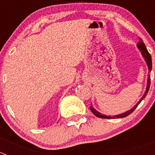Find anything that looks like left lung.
Returning <instances> with one entry per match:
<instances>
[{"label":"left lung","mask_w":155,"mask_h":155,"mask_svg":"<svg viewBox=\"0 0 155 155\" xmlns=\"http://www.w3.org/2000/svg\"><path fill=\"white\" fill-rule=\"evenodd\" d=\"M137 46H138L139 49L141 51L142 54H143V56L144 57L145 61H146V63H147V65H148V70H149V72H151V68H152V61H151V54H150V53L148 51V50H147L146 46H145L144 43H143V41H142L141 39H140V41L138 43H137ZM148 82V83H147L146 91H145V92L144 95L143 96V97H142L141 99L140 100V101L137 103V105L134 106V108H132L131 109H130V110L127 111V112H124V113L120 114V115H114V116H107V115H102L101 113L98 112L97 111L95 110V109H94L93 107H92V106H91V107H90L91 111L92 113H93L94 115H95V116L98 117V118H124V117L127 116V115H129L130 114L132 113V112H134V109H135L136 108L138 107L139 104L141 103V101H143V99H144V98L145 97V96L147 95V94H148V90H149V87H150V84H151V78H150V76H148V82Z\"/></svg>","instance_id":"8db88e82"}]
</instances>
